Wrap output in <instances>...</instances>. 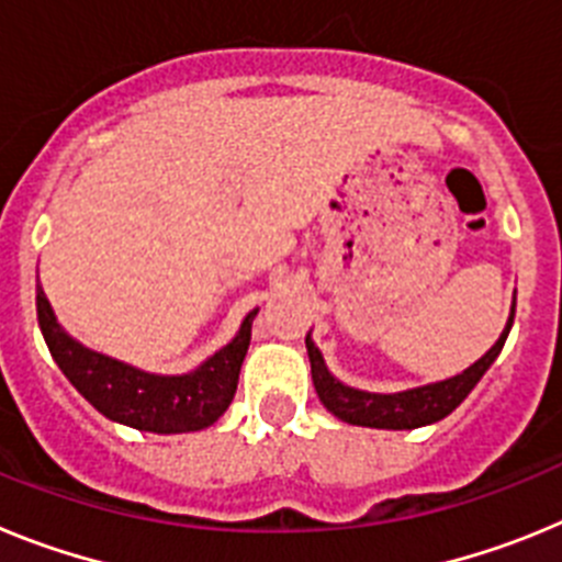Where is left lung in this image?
<instances>
[{
    "label": "left lung",
    "mask_w": 562,
    "mask_h": 562,
    "mask_svg": "<svg viewBox=\"0 0 562 562\" xmlns=\"http://www.w3.org/2000/svg\"><path fill=\"white\" fill-rule=\"evenodd\" d=\"M515 306L509 315L504 335L498 337L493 349L486 351L479 362H473L470 369L461 374L450 376L445 382H434V385H422V389L402 391V394H369V391H357L337 382L335 376L326 371L324 357L315 349V342L306 337V349H310L312 362V382L326 405V411L337 416V419L349 422V425H362V428H385V430H411L430 425V422L445 419L459 408L464 396L475 389V382L484 376V371L495 362V357L504 349L506 335L513 329Z\"/></svg>",
    "instance_id": "1"
}]
</instances>
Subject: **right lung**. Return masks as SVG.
<instances>
[{"instance_id": "add662e5", "label": "right lung", "mask_w": 562, "mask_h": 562, "mask_svg": "<svg viewBox=\"0 0 562 562\" xmlns=\"http://www.w3.org/2000/svg\"><path fill=\"white\" fill-rule=\"evenodd\" d=\"M36 312L49 355L78 394L112 422L151 434L202 430L225 414L236 394L238 371L250 346V326L256 317V312H250L233 342L202 362L193 374L157 376L83 349L81 342L64 335L42 284L36 286Z\"/></svg>"}]
</instances>
